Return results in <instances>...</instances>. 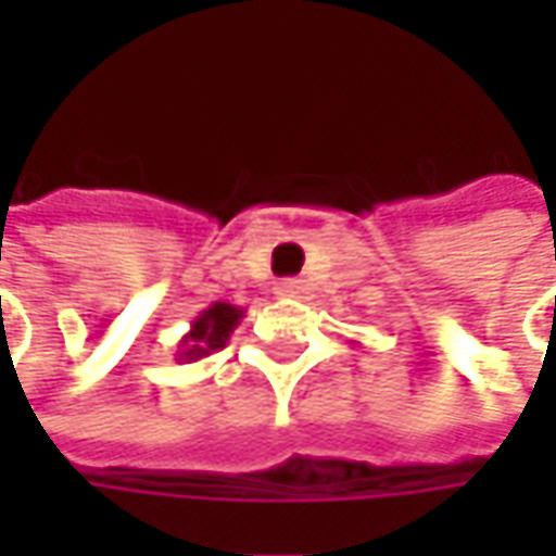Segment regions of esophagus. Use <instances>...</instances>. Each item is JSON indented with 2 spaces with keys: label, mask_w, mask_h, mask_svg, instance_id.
Masks as SVG:
<instances>
[{
  "label": "esophagus",
  "mask_w": 556,
  "mask_h": 556,
  "mask_svg": "<svg viewBox=\"0 0 556 556\" xmlns=\"http://www.w3.org/2000/svg\"><path fill=\"white\" fill-rule=\"evenodd\" d=\"M275 290L281 300H309V285L303 278H285V281H278Z\"/></svg>",
  "instance_id": "obj_1"
}]
</instances>
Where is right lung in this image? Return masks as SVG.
<instances>
[{
	"label": "right lung",
	"instance_id": "add662e5",
	"mask_svg": "<svg viewBox=\"0 0 556 556\" xmlns=\"http://www.w3.org/2000/svg\"><path fill=\"white\" fill-rule=\"evenodd\" d=\"M244 309L241 306H231V303H213L191 321V331L185 333L176 346V362H198L206 358L210 353L223 350L228 343L231 331L241 325Z\"/></svg>",
	"mask_w": 556,
	"mask_h": 556
}]
</instances>
